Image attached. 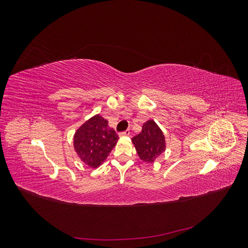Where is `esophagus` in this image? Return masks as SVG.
Returning a JSON list of instances; mask_svg holds the SVG:
<instances>
[{
    "label": "esophagus",
    "instance_id": "obj_1",
    "mask_svg": "<svg viewBox=\"0 0 248 248\" xmlns=\"http://www.w3.org/2000/svg\"><path fill=\"white\" fill-rule=\"evenodd\" d=\"M129 134H130V131H129V130H125V131L120 132L119 136H120V137H129Z\"/></svg>",
    "mask_w": 248,
    "mask_h": 248
}]
</instances>
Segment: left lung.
Here are the masks:
<instances>
[{
    "instance_id": "obj_1",
    "label": "left lung",
    "mask_w": 248,
    "mask_h": 248,
    "mask_svg": "<svg viewBox=\"0 0 248 248\" xmlns=\"http://www.w3.org/2000/svg\"><path fill=\"white\" fill-rule=\"evenodd\" d=\"M132 142L140 158L149 163L154 162L166 150L163 132L153 120L144 123L141 131L132 138Z\"/></svg>"
}]
</instances>
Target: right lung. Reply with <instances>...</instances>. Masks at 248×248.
<instances>
[{
  "mask_svg": "<svg viewBox=\"0 0 248 248\" xmlns=\"http://www.w3.org/2000/svg\"><path fill=\"white\" fill-rule=\"evenodd\" d=\"M118 139V134L108 126L107 120L96 115L77 130L73 146L80 160L95 169L107 159Z\"/></svg>",
  "mask_w": 248,
  "mask_h": 248,
  "instance_id": "add662e5",
  "label": "right lung"
}]
</instances>
